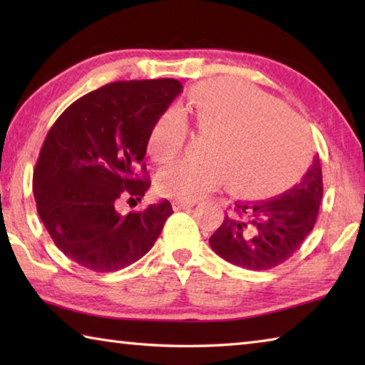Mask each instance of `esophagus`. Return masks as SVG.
Here are the masks:
<instances>
[{
    "instance_id": "34e87169",
    "label": "esophagus",
    "mask_w": 365,
    "mask_h": 365,
    "mask_svg": "<svg viewBox=\"0 0 365 365\" xmlns=\"http://www.w3.org/2000/svg\"><path fill=\"white\" fill-rule=\"evenodd\" d=\"M196 205V200H174L172 201V207L178 211V209H187L193 207Z\"/></svg>"
}]
</instances>
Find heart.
I'll use <instances>...</instances> for the list:
<instances>
[{
	"mask_svg": "<svg viewBox=\"0 0 365 365\" xmlns=\"http://www.w3.org/2000/svg\"><path fill=\"white\" fill-rule=\"evenodd\" d=\"M183 114L197 132L211 133L205 158L178 160L159 172L160 195L196 200L225 180L228 188L262 190L298 168L307 153V133L294 114L250 85L219 78L196 85ZM182 113L160 114L148 135V153L169 163L183 150L188 125Z\"/></svg>",
	"mask_w": 365,
	"mask_h": 365,
	"instance_id": "obj_1",
	"label": "heart"
}]
</instances>
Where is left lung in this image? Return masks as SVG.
<instances>
[{
	"instance_id": "1",
	"label": "left lung",
	"mask_w": 365,
	"mask_h": 365,
	"mask_svg": "<svg viewBox=\"0 0 365 365\" xmlns=\"http://www.w3.org/2000/svg\"><path fill=\"white\" fill-rule=\"evenodd\" d=\"M322 193V165L316 154L285 193L265 201H235L209 245L238 267L267 270L280 265L316 225Z\"/></svg>"
}]
</instances>
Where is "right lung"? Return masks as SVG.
Segmentation results:
<instances>
[{
    "label": "right lung",
    "mask_w": 365,
    "mask_h": 365,
    "mask_svg": "<svg viewBox=\"0 0 365 365\" xmlns=\"http://www.w3.org/2000/svg\"><path fill=\"white\" fill-rule=\"evenodd\" d=\"M182 88L175 78L108 83L73 101L49 128L34 196L54 245L73 262L114 272L153 248L174 212L170 202L127 214L119 205H137L150 188L148 135Z\"/></svg>",
    "instance_id": "right-lung-1"
}]
</instances>
